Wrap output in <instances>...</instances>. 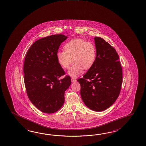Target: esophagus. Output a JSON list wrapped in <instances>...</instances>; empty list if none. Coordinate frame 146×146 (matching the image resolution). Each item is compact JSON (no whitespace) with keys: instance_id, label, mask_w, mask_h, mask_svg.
I'll list each match as a JSON object with an SVG mask.
<instances>
[{"instance_id":"34e87169","label":"esophagus","mask_w":146,"mask_h":146,"mask_svg":"<svg viewBox=\"0 0 146 146\" xmlns=\"http://www.w3.org/2000/svg\"><path fill=\"white\" fill-rule=\"evenodd\" d=\"M71 81L72 82L74 83V82H76V79H75V78H72Z\"/></svg>"}]
</instances>
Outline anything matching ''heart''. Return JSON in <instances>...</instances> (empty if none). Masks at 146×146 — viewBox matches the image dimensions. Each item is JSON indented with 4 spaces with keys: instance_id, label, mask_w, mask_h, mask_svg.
Instances as JSON below:
<instances>
[{
    "instance_id": "b5f03b06",
    "label": "heart",
    "mask_w": 146,
    "mask_h": 146,
    "mask_svg": "<svg viewBox=\"0 0 146 146\" xmlns=\"http://www.w3.org/2000/svg\"><path fill=\"white\" fill-rule=\"evenodd\" d=\"M65 51H58L56 58L58 64L63 68H68L73 59L75 64L68 71L72 78H77L94 65L97 56L96 48L93 43L81 39H74L64 46Z\"/></svg>"
}]
</instances>
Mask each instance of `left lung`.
Instances as JSON below:
<instances>
[{
    "label": "left lung",
    "mask_w": 146,
    "mask_h": 146,
    "mask_svg": "<svg viewBox=\"0 0 146 146\" xmlns=\"http://www.w3.org/2000/svg\"><path fill=\"white\" fill-rule=\"evenodd\" d=\"M97 56L94 65L78 81L85 105L101 111L111 106L120 93L123 72L116 51L100 37L94 38Z\"/></svg>",
    "instance_id": "8db88e82"
}]
</instances>
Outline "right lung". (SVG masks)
<instances>
[{"label":"right lung","instance_id":"1","mask_svg":"<svg viewBox=\"0 0 146 146\" xmlns=\"http://www.w3.org/2000/svg\"><path fill=\"white\" fill-rule=\"evenodd\" d=\"M68 36L55 35L39 39L28 51L23 65L24 81L30 101L39 110L55 113L64 102V93L71 84L70 76L57 61L56 54Z\"/></svg>","mask_w":146,"mask_h":146}]
</instances>
